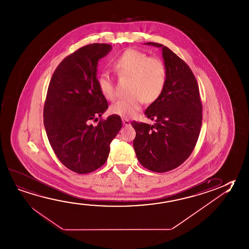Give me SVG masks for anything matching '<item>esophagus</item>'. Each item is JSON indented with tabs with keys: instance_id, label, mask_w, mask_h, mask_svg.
<instances>
[{
	"instance_id": "obj_1",
	"label": "esophagus",
	"mask_w": 249,
	"mask_h": 249,
	"mask_svg": "<svg viewBox=\"0 0 249 249\" xmlns=\"http://www.w3.org/2000/svg\"><path fill=\"white\" fill-rule=\"evenodd\" d=\"M123 123L124 126H129L130 125V122L127 119H123Z\"/></svg>"
}]
</instances>
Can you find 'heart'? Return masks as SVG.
<instances>
[{"label": "heart", "instance_id": "1", "mask_svg": "<svg viewBox=\"0 0 249 249\" xmlns=\"http://www.w3.org/2000/svg\"><path fill=\"white\" fill-rule=\"evenodd\" d=\"M112 66L120 77H129L127 96L110 106L113 115L131 118L141 110L143 104L153 103L161 96L167 79L165 63L158 57L129 49L116 57ZM100 92L107 100H114L115 87L113 78L107 72L97 77Z\"/></svg>", "mask_w": 249, "mask_h": 249}]
</instances>
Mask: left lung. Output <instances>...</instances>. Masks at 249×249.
Segmentation results:
<instances>
[{
    "instance_id": "8db88e82",
    "label": "left lung",
    "mask_w": 249,
    "mask_h": 249,
    "mask_svg": "<svg viewBox=\"0 0 249 249\" xmlns=\"http://www.w3.org/2000/svg\"><path fill=\"white\" fill-rule=\"evenodd\" d=\"M145 45L162 49L167 79L161 96L145 111L155 123H131L136 132L134 148L145 168L166 172L182 165L195 148L203 107L197 82L187 64L161 44Z\"/></svg>"
}]
</instances>
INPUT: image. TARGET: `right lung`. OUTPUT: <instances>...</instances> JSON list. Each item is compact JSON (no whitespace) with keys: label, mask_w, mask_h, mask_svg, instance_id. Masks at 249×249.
I'll use <instances>...</instances> for the list:
<instances>
[{"label":"right lung","mask_w":249,"mask_h":249,"mask_svg":"<svg viewBox=\"0 0 249 249\" xmlns=\"http://www.w3.org/2000/svg\"><path fill=\"white\" fill-rule=\"evenodd\" d=\"M112 46L90 44L64 58L48 86L44 125L51 146L62 164L86 174L107 160L110 143L121 130L119 115L100 120L108 105L97 85V64Z\"/></svg>","instance_id":"add662e5"}]
</instances>
